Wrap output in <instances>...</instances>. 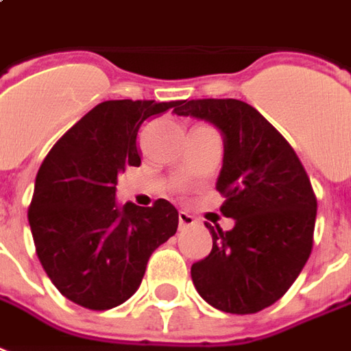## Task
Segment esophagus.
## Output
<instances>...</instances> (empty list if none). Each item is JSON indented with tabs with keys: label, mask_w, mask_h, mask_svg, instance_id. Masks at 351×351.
Masks as SVG:
<instances>
[{
	"label": "esophagus",
	"mask_w": 351,
	"mask_h": 351,
	"mask_svg": "<svg viewBox=\"0 0 351 351\" xmlns=\"http://www.w3.org/2000/svg\"><path fill=\"white\" fill-rule=\"evenodd\" d=\"M178 219H180V228L191 227V225H195V221H196L191 213H187V211H180Z\"/></svg>",
	"instance_id": "34e87169"
}]
</instances>
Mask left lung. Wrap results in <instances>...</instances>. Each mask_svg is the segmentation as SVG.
Here are the masks:
<instances>
[{"mask_svg":"<svg viewBox=\"0 0 351 351\" xmlns=\"http://www.w3.org/2000/svg\"><path fill=\"white\" fill-rule=\"evenodd\" d=\"M176 115L211 123L225 155L217 191L234 228H210L213 247L191 267L196 291L228 314H255L280 300L306 265L314 243V189L287 140L250 104L191 100Z\"/></svg>","mask_w":351,"mask_h":351,"instance_id":"1","label":"left lung"}]
</instances>
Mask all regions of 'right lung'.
<instances>
[{
	"instance_id": "right-lung-1",
	"label": "right lung",
	"mask_w": 351,
	"mask_h": 351,
	"mask_svg": "<svg viewBox=\"0 0 351 351\" xmlns=\"http://www.w3.org/2000/svg\"><path fill=\"white\" fill-rule=\"evenodd\" d=\"M183 101H101L69 128L37 171L28 219L37 257L62 295L109 310L138 291L151 253L178 230V210L115 200L117 180L140 166L141 124Z\"/></svg>"
}]
</instances>
